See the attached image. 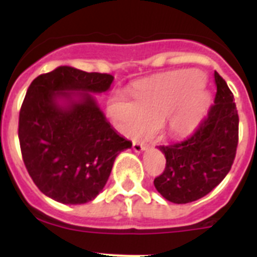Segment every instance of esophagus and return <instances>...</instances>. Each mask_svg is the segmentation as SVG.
I'll return each instance as SVG.
<instances>
[{"instance_id":"1","label":"esophagus","mask_w":257,"mask_h":257,"mask_svg":"<svg viewBox=\"0 0 257 257\" xmlns=\"http://www.w3.org/2000/svg\"><path fill=\"white\" fill-rule=\"evenodd\" d=\"M133 148H134V151L136 152V153H140V152H143V151H144L145 148H147V145H145L144 143L134 142V144H133Z\"/></svg>"}]
</instances>
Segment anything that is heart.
<instances>
[{
    "instance_id": "obj_1",
    "label": "heart",
    "mask_w": 257,
    "mask_h": 257,
    "mask_svg": "<svg viewBox=\"0 0 257 257\" xmlns=\"http://www.w3.org/2000/svg\"><path fill=\"white\" fill-rule=\"evenodd\" d=\"M135 100L115 99L108 110L122 134L134 136L162 123L166 131L179 136L190 133L210 105L203 76L181 70L145 79L134 90Z\"/></svg>"
}]
</instances>
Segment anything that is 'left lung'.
<instances>
[{
    "instance_id": "8db88e82",
    "label": "left lung",
    "mask_w": 257,
    "mask_h": 257,
    "mask_svg": "<svg viewBox=\"0 0 257 257\" xmlns=\"http://www.w3.org/2000/svg\"><path fill=\"white\" fill-rule=\"evenodd\" d=\"M213 104L194 133L181 142L158 148L166 157L165 171L154 187L167 201L189 203L205 197L230 171L238 147V110L234 96L216 70Z\"/></svg>"
}]
</instances>
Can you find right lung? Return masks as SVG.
Segmentation results:
<instances>
[{
    "label": "right lung",
    "instance_id": "right-lung-1",
    "mask_svg": "<svg viewBox=\"0 0 257 257\" xmlns=\"http://www.w3.org/2000/svg\"><path fill=\"white\" fill-rule=\"evenodd\" d=\"M112 81V74L59 67L40 74L27 90L19 113L20 151L33 183L54 201H92L108 181L115 157L133 147L88 94L106 91ZM59 98L67 104L60 106Z\"/></svg>",
    "mask_w": 257,
    "mask_h": 257
}]
</instances>
